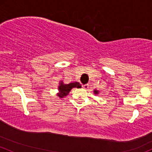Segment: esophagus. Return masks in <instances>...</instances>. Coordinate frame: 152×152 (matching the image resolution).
<instances>
[{
    "mask_svg": "<svg viewBox=\"0 0 152 152\" xmlns=\"http://www.w3.org/2000/svg\"><path fill=\"white\" fill-rule=\"evenodd\" d=\"M82 87L84 88V89H87L89 88V84H84L82 85Z\"/></svg>",
    "mask_w": 152,
    "mask_h": 152,
    "instance_id": "1",
    "label": "esophagus"
}]
</instances>
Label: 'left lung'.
Listing matches in <instances>:
<instances>
[{
    "label": "left lung",
    "instance_id": "obj_1",
    "mask_svg": "<svg viewBox=\"0 0 152 152\" xmlns=\"http://www.w3.org/2000/svg\"><path fill=\"white\" fill-rule=\"evenodd\" d=\"M94 94H99V91H98V90L94 89Z\"/></svg>",
    "mask_w": 152,
    "mask_h": 152
}]
</instances>
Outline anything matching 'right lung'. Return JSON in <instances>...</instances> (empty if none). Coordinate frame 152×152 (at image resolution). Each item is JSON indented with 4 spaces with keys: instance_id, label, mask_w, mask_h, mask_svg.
Segmentation results:
<instances>
[{
    "instance_id": "right-lung-1",
    "label": "right lung",
    "mask_w": 152,
    "mask_h": 152,
    "mask_svg": "<svg viewBox=\"0 0 152 152\" xmlns=\"http://www.w3.org/2000/svg\"><path fill=\"white\" fill-rule=\"evenodd\" d=\"M81 86L79 82H72L70 84H63L62 81H60L58 86V96L60 98H63L66 96L73 88H81Z\"/></svg>"
}]
</instances>
